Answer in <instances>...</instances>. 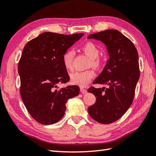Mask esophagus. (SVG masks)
<instances>
[{
  "instance_id": "34e87169",
  "label": "esophagus",
  "mask_w": 156,
  "mask_h": 156,
  "mask_svg": "<svg viewBox=\"0 0 156 156\" xmlns=\"http://www.w3.org/2000/svg\"><path fill=\"white\" fill-rule=\"evenodd\" d=\"M80 92L83 93V94H85V93H87V90L85 89H84V88H83V87H80Z\"/></svg>"
}]
</instances>
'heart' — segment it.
I'll use <instances>...</instances> for the list:
<instances>
[{"instance_id":"1","label":"heart","mask_w":156,"mask_h":156,"mask_svg":"<svg viewBox=\"0 0 156 156\" xmlns=\"http://www.w3.org/2000/svg\"><path fill=\"white\" fill-rule=\"evenodd\" d=\"M84 54L90 58L89 67L98 68L101 66V61L98 58L100 55V50L98 46L93 42H87L82 47ZM73 51L67 50L64 52L62 56L63 64L67 70L70 71L73 69L72 61L73 58ZM95 77V72L93 70H87L84 72H76L70 75L71 83L80 87H85L92 79Z\"/></svg>"}]
</instances>
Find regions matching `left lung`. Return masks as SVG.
Returning a JSON list of instances; mask_svg holds the SVG:
<instances>
[{"label":"left lung","instance_id":"obj_1","mask_svg":"<svg viewBox=\"0 0 156 156\" xmlns=\"http://www.w3.org/2000/svg\"><path fill=\"white\" fill-rule=\"evenodd\" d=\"M87 38L105 44L109 56L103 71L93 83L108 88H89L88 91L95 95L96 101L88 112L98 122L109 124L119 119L132 104L140 77L138 52L134 44L117 30L101 31Z\"/></svg>","mask_w":156,"mask_h":156}]
</instances>
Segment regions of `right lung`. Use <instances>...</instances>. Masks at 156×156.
<instances>
[{"instance_id":"1","label":"right lung","mask_w":156,"mask_h":156,"mask_svg":"<svg viewBox=\"0 0 156 156\" xmlns=\"http://www.w3.org/2000/svg\"><path fill=\"white\" fill-rule=\"evenodd\" d=\"M83 35L45 32L28 42L22 50L18 68L20 96L31 117L39 123L58 122L65 114L67 100L78 95L80 89L76 85L56 88L69 80L63 55Z\"/></svg>"}]
</instances>
